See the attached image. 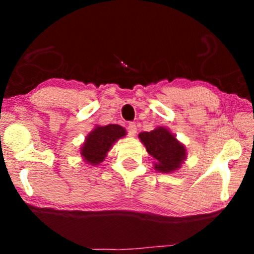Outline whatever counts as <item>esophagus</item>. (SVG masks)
<instances>
[{
    "mask_svg": "<svg viewBox=\"0 0 254 254\" xmlns=\"http://www.w3.org/2000/svg\"><path fill=\"white\" fill-rule=\"evenodd\" d=\"M136 125L135 124H133V123H130V124H128V126H127V133H128V135H130V136H134L135 134H136Z\"/></svg>",
    "mask_w": 254,
    "mask_h": 254,
    "instance_id": "esophagus-1",
    "label": "esophagus"
}]
</instances>
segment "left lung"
Returning a JSON list of instances; mask_svg holds the SVG:
<instances>
[{"instance_id":"left-lung-1","label":"left lung","mask_w":254,"mask_h":254,"mask_svg":"<svg viewBox=\"0 0 254 254\" xmlns=\"http://www.w3.org/2000/svg\"><path fill=\"white\" fill-rule=\"evenodd\" d=\"M138 137L147 151L156 159L155 169L161 172H172L179 169L185 158V148L165 128L159 127L151 131H142Z\"/></svg>"}]
</instances>
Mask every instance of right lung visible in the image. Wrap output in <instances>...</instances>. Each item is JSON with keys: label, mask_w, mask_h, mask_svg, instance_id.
Listing matches in <instances>:
<instances>
[{"label": "right lung", "mask_w": 254, "mask_h": 254, "mask_svg": "<svg viewBox=\"0 0 254 254\" xmlns=\"http://www.w3.org/2000/svg\"><path fill=\"white\" fill-rule=\"evenodd\" d=\"M124 135H126V130L119 125L97 127L86 137L85 143L82 147L81 154L90 164H99L100 162L104 161L106 152L110 150L114 142Z\"/></svg>", "instance_id": "right-lung-1"}]
</instances>
